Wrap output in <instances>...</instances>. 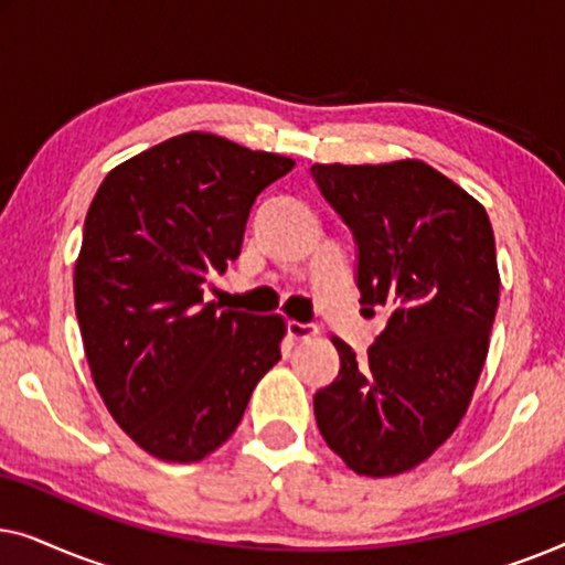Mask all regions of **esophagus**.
<instances>
[{
    "label": "esophagus",
    "mask_w": 565,
    "mask_h": 565,
    "mask_svg": "<svg viewBox=\"0 0 565 565\" xmlns=\"http://www.w3.org/2000/svg\"><path fill=\"white\" fill-rule=\"evenodd\" d=\"M319 334V329L313 327V323H300V321H288V337L292 342H306V339H311Z\"/></svg>",
    "instance_id": "obj_1"
}]
</instances>
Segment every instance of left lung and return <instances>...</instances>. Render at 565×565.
Wrapping results in <instances>:
<instances>
[{
	"instance_id": "obj_1",
	"label": "left lung",
	"mask_w": 565,
	"mask_h": 565,
	"mask_svg": "<svg viewBox=\"0 0 565 565\" xmlns=\"http://www.w3.org/2000/svg\"><path fill=\"white\" fill-rule=\"evenodd\" d=\"M358 242L360 303L388 323L367 358L331 337L334 383L313 396L321 437L360 476H398L458 427L481 375L499 267L486 207L419 159L313 164Z\"/></svg>"
}]
</instances>
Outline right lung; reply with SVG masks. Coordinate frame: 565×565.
<instances>
[{"instance_id": "add662e5", "label": "right lung", "mask_w": 565, "mask_h": 565, "mask_svg": "<svg viewBox=\"0 0 565 565\" xmlns=\"http://www.w3.org/2000/svg\"><path fill=\"white\" fill-rule=\"evenodd\" d=\"M296 161L182 134L122 161L84 218L74 306L92 381L138 447L195 462L226 443L280 360L282 316L203 303L242 252L246 218Z\"/></svg>"}]
</instances>
